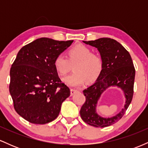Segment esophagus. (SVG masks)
<instances>
[{
	"instance_id": "obj_1",
	"label": "esophagus",
	"mask_w": 148,
	"mask_h": 148,
	"mask_svg": "<svg viewBox=\"0 0 148 148\" xmlns=\"http://www.w3.org/2000/svg\"><path fill=\"white\" fill-rule=\"evenodd\" d=\"M78 90H75V89H71L70 90V93H71V95H73L74 94V93L75 92H77Z\"/></svg>"
}]
</instances>
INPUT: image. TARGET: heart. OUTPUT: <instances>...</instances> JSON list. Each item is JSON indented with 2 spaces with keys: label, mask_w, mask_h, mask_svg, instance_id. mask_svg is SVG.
<instances>
[{
  "label": "heart",
  "mask_w": 148,
  "mask_h": 148,
  "mask_svg": "<svg viewBox=\"0 0 148 148\" xmlns=\"http://www.w3.org/2000/svg\"><path fill=\"white\" fill-rule=\"evenodd\" d=\"M54 67L59 74L63 76L74 67L75 72L62 79V81L71 87H80L86 81L93 82L98 79L103 67L101 57L93 53L88 47L82 45L74 46L68 51V58L58 54L54 59Z\"/></svg>",
  "instance_id": "heart-1"
}]
</instances>
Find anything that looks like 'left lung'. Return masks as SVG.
<instances>
[{
  "label": "left lung",
  "instance_id": "obj_1",
  "mask_svg": "<svg viewBox=\"0 0 148 148\" xmlns=\"http://www.w3.org/2000/svg\"><path fill=\"white\" fill-rule=\"evenodd\" d=\"M86 45L96 47L103 62L100 76L94 84L85 89L86 101L80 115L85 123L95 127H106L113 125L123 118L130 106L134 95L135 68L132 57L125 47L113 39L103 37L94 41H83ZM118 87L126 98L122 111L111 118H103L97 114L96 107L100 97L110 87Z\"/></svg>",
  "mask_w": 148,
  "mask_h": 148
}]
</instances>
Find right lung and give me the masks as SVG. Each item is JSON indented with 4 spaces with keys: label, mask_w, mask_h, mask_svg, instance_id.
<instances>
[{
    "label": "right lung",
    "mask_w": 148,
    "mask_h": 148,
    "mask_svg": "<svg viewBox=\"0 0 148 148\" xmlns=\"http://www.w3.org/2000/svg\"><path fill=\"white\" fill-rule=\"evenodd\" d=\"M72 42L42 37L18 52L10 69L9 89L15 111L29 123L44 125L54 120L70 95L53 62Z\"/></svg>",
    "instance_id": "1"
}]
</instances>
